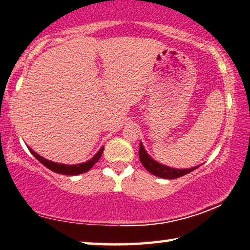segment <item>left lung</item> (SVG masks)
Instances as JSON below:
<instances>
[{
	"instance_id": "1",
	"label": "left lung",
	"mask_w": 250,
	"mask_h": 250,
	"mask_svg": "<svg viewBox=\"0 0 250 250\" xmlns=\"http://www.w3.org/2000/svg\"><path fill=\"white\" fill-rule=\"evenodd\" d=\"M139 158H140L141 164L144 165V167L148 170L150 173H152V175L157 177L165 178V179H176V178L187 175V173L193 171V170L197 169L198 167H200V166H197V167H193L190 169H176V168L167 167V166L165 165H161L156 160H153L152 158L146 153V149L144 148V146H142L141 142H140V148H139Z\"/></svg>"
}]
</instances>
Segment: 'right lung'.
I'll return each mask as SVG.
<instances>
[{
    "mask_svg": "<svg viewBox=\"0 0 250 250\" xmlns=\"http://www.w3.org/2000/svg\"><path fill=\"white\" fill-rule=\"evenodd\" d=\"M30 150V152L33 154V156L37 158V159L41 162L42 165H44L46 168H49L50 170H52V171L57 172V173H61V175H65V176H77V175H80V173H84L86 171H89V170L93 167L94 164H97L100 159V157L102 156V152H104V146H102V148L99 150V151L94 154V156L91 158L90 160L83 162V164L80 165H63V164H57V162H53V161H50V160H46L45 158H43L38 154L37 152H34L32 149L30 148V146H27Z\"/></svg>",
    "mask_w": 250,
    "mask_h": 250,
    "instance_id": "obj_1",
    "label": "right lung"
}]
</instances>
